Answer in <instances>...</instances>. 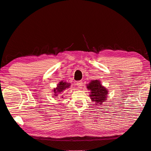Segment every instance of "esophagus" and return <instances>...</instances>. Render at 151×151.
<instances>
[{"label":"esophagus","instance_id":"1","mask_svg":"<svg viewBox=\"0 0 151 151\" xmlns=\"http://www.w3.org/2000/svg\"><path fill=\"white\" fill-rule=\"evenodd\" d=\"M76 84H77V87H78L79 88H83V83L82 81H77Z\"/></svg>","mask_w":151,"mask_h":151}]
</instances>
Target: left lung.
Masks as SVG:
<instances>
[{
  "label": "left lung",
  "instance_id": "left-lung-1",
  "mask_svg": "<svg viewBox=\"0 0 151 151\" xmlns=\"http://www.w3.org/2000/svg\"><path fill=\"white\" fill-rule=\"evenodd\" d=\"M86 86V88L90 91L89 95L91 101L94 102L96 104H102L104 101H106L108 91L102 86L101 81L93 80Z\"/></svg>",
  "mask_w": 151,
  "mask_h": 151
}]
</instances>
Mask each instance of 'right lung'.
<instances>
[{
	"label": "right lung",
	"instance_id": "add662e5",
	"mask_svg": "<svg viewBox=\"0 0 151 151\" xmlns=\"http://www.w3.org/2000/svg\"><path fill=\"white\" fill-rule=\"evenodd\" d=\"M70 87V83H67L66 81H60V83L57 84L56 88L53 89V92L54 93L55 96L57 97L58 94H61L62 93H63V91L69 88Z\"/></svg>",
	"mask_w": 151,
	"mask_h": 151
}]
</instances>
